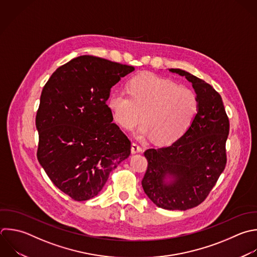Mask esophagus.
<instances>
[{"instance_id":"esophagus-1","label":"esophagus","mask_w":257,"mask_h":257,"mask_svg":"<svg viewBox=\"0 0 257 257\" xmlns=\"http://www.w3.org/2000/svg\"><path fill=\"white\" fill-rule=\"evenodd\" d=\"M131 150H132V154H138V153L142 152V148L138 144H136V143H134L132 145V149Z\"/></svg>"}]
</instances>
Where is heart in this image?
<instances>
[{"mask_svg":"<svg viewBox=\"0 0 257 257\" xmlns=\"http://www.w3.org/2000/svg\"><path fill=\"white\" fill-rule=\"evenodd\" d=\"M128 93L114 91L108 107L115 121L130 130L143 113L145 122L137 132L139 138L152 137L157 144L178 140L191 125L197 111V95L189 88L153 74H140L127 84Z\"/></svg>","mask_w":257,"mask_h":257,"instance_id":"heart-1","label":"heart"}]
</instances>
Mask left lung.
Segmentation results:
<instances>
[{
    "instance_id": "obj_1",
    "label": "left lung",
    "mask_w": 257,
    "mask_h": 257,
    "mask_svg": "<svg viewBox=\"0 0 257 257\" xmlns=\"http://www.w3.org/2000/svg\"><path fill=\"white\" fill-rule=\"evenodd\" d=\"M169 71L192 83L198 111L179 140L145 152L148 170L142 186L158 207L185 211L206 199L225 169L229 119L220 94L210 84L179 68Z\"/></svg>"
}]
</instances>
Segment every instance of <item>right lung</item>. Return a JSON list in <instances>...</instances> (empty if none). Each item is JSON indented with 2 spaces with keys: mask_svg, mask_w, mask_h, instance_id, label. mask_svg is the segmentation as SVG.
Returning <instances> with one entry per match:
<instances>
[{
  "mask_svg": "<svg viewBox=\"0 0 257 257\" xmlns=\"http://www.w3.org/2000/svg\"><path fill=\"white\" fill-rule=\"evenodd\" d=\"M133 66L83 55L60 66L43 87L36 115L37 158L52 183L75 201L95 197L131 155L112 122L110 89Z\"/></svg>",
  "mask_w": 257,
  "mask_h": 257,
  "instance_id": "add662e5",
  "label": "right lung"
}]
</instances>
